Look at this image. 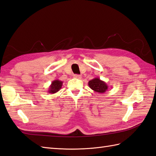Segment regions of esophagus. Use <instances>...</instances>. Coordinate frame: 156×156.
Returning a JSON list of instances; mask_svg holds the SVG:
<instances>
[{"instance_id":"obj_1","label":"esophagus","mask_w":156,"mask_h":156,"mask_svg":"<svg viewBox=\"0 0 156 156\" xmlns=\"http://www.w3.org/2000/svg\"><path fill=\"white\" fill-rule=\"evenodd\" d=\"M73 77L76 78V79H81V76L79 75H73Z\"/></svg>"}]
</instances>
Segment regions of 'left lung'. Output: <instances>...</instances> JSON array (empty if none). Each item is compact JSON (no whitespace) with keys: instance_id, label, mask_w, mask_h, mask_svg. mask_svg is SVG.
Segmentation results:
<instances>
[{"instance_id":"obj_1","label":"left lung","mask_w":156,"mask_h":156,"mask_svg":"<svg viewBox=\"0 0 156 156\" xmlns=\"http://www.w3.org/2000/svg\"><path fill=\"white\" fill-rule=\"evenodd\" d=\"M88 85L93 91L99 93H104L109 88V86L106 83L101 80L99 77L94 78L89 81Z\"/></svg>"}]
</instances>
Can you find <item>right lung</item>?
<instances>
[{
	"label": "right lung",
	"instance_id": "1",
	"mask_svg": "<svg viewBox=\"0 0 156 156\" xmlns=\"http://www.w3.org/2000/svg\"><path fill=\"white\" fill-rule=\"evenodd\" d=\"M63 81L60 80H54L51 83V85L49 87L48 89V93H51V94H54V93L58 92L61 89L62 85H63Z\"/></svg>",
	"mask_w": 156,
	"mask_h": 156
}]
</instances>
